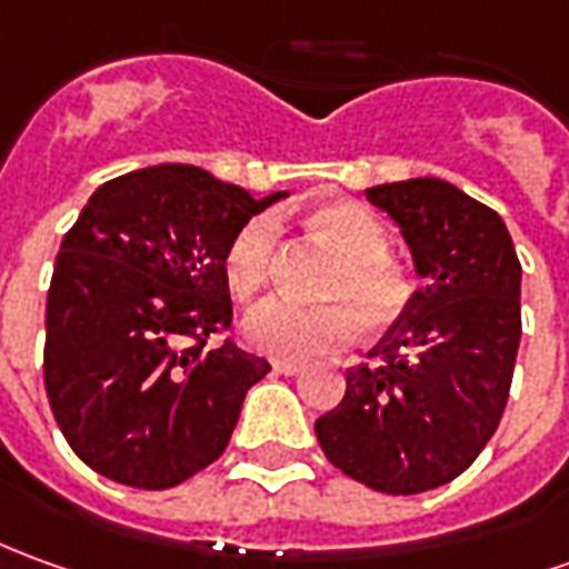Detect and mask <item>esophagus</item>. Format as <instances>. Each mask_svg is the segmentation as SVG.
<instances>
[{"instance_id": "34e87169", "label": "esophagus", "mask_w": 569, "mask_h": 569, "mask_svg": "<svg viewBox=\"0 0 569 569\" xmlns=\"http://www.w3.org/2000/svg\"><path fill=\"white\" fill-rule=\"evenodd\" d=\"M301 369H305L301 363H283V360L273 363V372H277V376H298Z\"/></svg>"}]
</instances>
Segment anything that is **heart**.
I'll return each mask as SVG.
<instances>
[{
  "label": "heart",
  "instance_id": "obj_1",
  "mask_svg": "<svg viewBox=\"0 0 569 569\" xmlns=\"http://www.w3.org/2000/svg\"><path fill=\"white\" fill-rule=\"evenodd\" d=\"M311 228L341 256L326 280L323 298L336 305L305 308L286 298H268L246 313L243 339L249 348L283 363H305L320 353L348 348L360 323L367 332H385L403 320L412 305L409 273L388 256L391 233L372 209L360 202H326L311 212ZM280 243V224L268 212L246 218L230 233L221 258L228 289L252 298L271 277Z\"/></svg>",
  "mask_w": 569,
  "mask_h": 569
}]
</instances>
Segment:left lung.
<instances>
[{"mask_svg": "<svg viewBox=\"0 0 569 569\" xmlns=\"http://www.w3.org/2000/svg\"><path fill=\"white\" fill-rule=\"evenodd\" d=\"M367 200L400 224L422 286L313 431L348 478L412 496L459 478L499 428L520 345V261L506 221L450 181L379 184Z\"/></svg>", "mask_w": 569, "mask_h": 569, "instance_id": "obj_1", "label": "left lung"}]
</instances>
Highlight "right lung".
<instances>
[{
    "mask_svg": "<svg viewBox=\"0 0 569 569\" xmlns=\"http://www.w3.org/2000/svg\"><path fill=\"white\" fill-rule=\"evenodd\" d=\"M286 193L252 200L206 169L162 162L94 190L63 233L46 305V395L98 475L169 490L228 447L246 391L271 372L233 341L230 233Z\"/></svg>",
    "mask_w": 569,
    "mask_h": 569,
    "instance_id": "add662e5",
    "label": "right lung"
}]
</instances>
